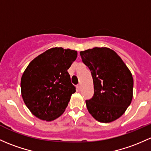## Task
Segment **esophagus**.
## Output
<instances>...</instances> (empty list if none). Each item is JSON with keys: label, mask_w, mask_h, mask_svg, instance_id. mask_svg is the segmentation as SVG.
<instances>
[{"label": "esophagus", "mask_w": 151, "mask_h": 151, "mask_svg": "<svg viewBox=\"0 0 151 151\" xmlns=\"http://www.w3.org/2000/svg\"><path fill=\"white\" fill-rule=\"evenodd\" d=\"M77 89H78L79 90H81V84L80 83H79L78 85H77Z\"/></svg>", "instance_id": "1"}]
</instances>
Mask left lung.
<instances>
[{"mask_svg": "<svg viewBox=\"0 0 151 151\" xmlns=\"http://www.w3.org/2000/svg\"><path fill=\"white\" fill-rule=\"evenodd\" d=\"M91 71L94 96L86 101L89 113L97 121L109 123L121 117L132 102L133 77L120 56L106 47L80 51Z\"/></svg>", "mask_w": 151, "mask_h": 151, "instance_id": "obj_1", "label": "left lung"}]
</instances>
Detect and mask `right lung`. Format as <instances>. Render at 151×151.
Listing matches in <instances>:
<instances>
[{
	"label": "right lung",
	"mask_w": 151,
	"mask_h": 151,
	"mask_svg": "<svg viewBox=\"0 0 151 151\" xmlns=\"http://www.w3.org/2000/svg\"><path fill=\"white\" fill-rule=\"evenodd\" d=\"M77 51L55 47L35 58L21 79L23 101L37 118L50 122L61 116L76 92L67 70Z\"/></svg>",
	"instance_id": "obj_1"
}]
</instances>
